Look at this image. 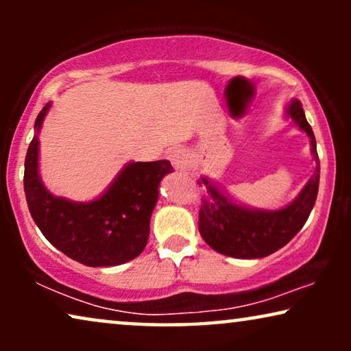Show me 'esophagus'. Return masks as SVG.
<instances>
[{"instance_id":"34e87169","label":"esophagus","mask_w":351,"mask_h":351,"mask_svg":"<svg viewBox=\"0 0 351 351\" xmlns=\"http://www.w3.org/2000/svg\"><path fill=\"white\" fill-rule=\"evenodd\" d=\"M169 160L172 162V166H174L176 169H180V171H185L190 165L189 153H186L184 148H177V150H172L171 155H169Z\"/></svg>"}]
</instances>
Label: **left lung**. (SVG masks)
<instances>
[{
	"mask_svg": "<svg viewBox=\"0 0 351 351\" xmlns=\"http://www.w3.org/2000/svg\"><path fill=\"white\" fill-rule=\"evenodd\" d=\"M287 114L299 124L302 131L308 134L311 153L316 161L313 176L291 204L278 210L251 209L234 203L206 177L198 180L199 185H206L199 208V233L214 251L223 256L237 258L270 256L300 232L313 209L319 186V160L315 134L299 100H292Z\"/></svg>",
	"mask_w": 351,
	"mask_h": 351,
	"instance_id": "8db88e82",
	"label": "left lung"
}]
</instances>
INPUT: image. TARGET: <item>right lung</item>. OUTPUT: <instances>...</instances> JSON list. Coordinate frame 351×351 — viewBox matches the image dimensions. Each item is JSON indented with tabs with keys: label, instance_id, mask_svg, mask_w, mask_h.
Instances as JSON below:
<instances>
[{
	"label": "right lung",
	"instance_id": "obj_1",
	"mask_svg": "<svg viewBox=\"0 0 351 351\" xmlns=\"http://www.w3.org/2000/svg\"><path fill=\"white\" fill-rule=\"evenodd\" d=\"M49 107L46 104L36 117V134L25 156L23 189L33 220L52 246L83 265L113 267L132 261L147 246L158 185L174 171L171 162H129L108 190L89 203L51 195L38 174V134Z\"/></svg>",
	"mask_w": 351,
	"mask_h": 351
}]
</instances>
